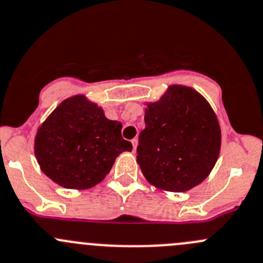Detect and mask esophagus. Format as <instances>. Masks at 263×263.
<instances>
[{"label":"esophagus","instance_id":"1","mask_svg":"<svg viewBox=\"0 0 263 263\" xmlns=\"http://www.w3.org/2000/svg\"><path fill=\"white\" fill-rule=\"evenodd\" d=\"M131 142H132V146H134V152H136V147H137V144H139V140L132 139Z\"/></svg>","mask_w":263,"mask_h":263}]
</instances>
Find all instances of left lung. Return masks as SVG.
<instances>
[{
    "mask_svg": "<svg viewBox=\"0 0 263 263\" xmlns=\"http://www.w3.org/2000/svg\"><path fill=\"white\" fill-rule=\"evenodd\" d=\"M145 109L137 163L160 190L182 193L208 177L221 149V128L207 100L186 86L172 85Z\"/></svg>",
    "mask_w": 263,
    "mask_h": 263,
    "instance_id": "obj_1",
    "label": "left lung"
}]
</instances>
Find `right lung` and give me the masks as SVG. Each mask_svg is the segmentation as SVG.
<instances>
[{
  "instance_id": "obj_1",
  "label": "right lung",
  "mask_w": 263,
  "mask_h": 263,
  "mask_svg": "<svg viewBox=\"0 0 263 263\" xmlns=\"http://www.w3.org/2000/svg\"><path fill=\"white\" fill-rule=\"evenodd\" d=\"M122 123L110 121L85 95L64 100L38 128L34 154L41 170L67 189H90L110 172L116 158L131 152Z\"/></svg>"
}]
</instances>
